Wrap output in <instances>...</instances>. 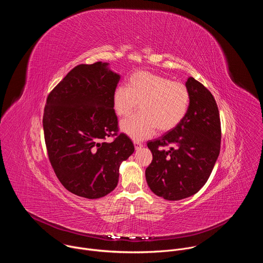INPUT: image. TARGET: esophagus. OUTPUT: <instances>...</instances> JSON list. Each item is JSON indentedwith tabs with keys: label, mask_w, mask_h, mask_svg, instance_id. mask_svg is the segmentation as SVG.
<instances>
[{
	"label": "esophagus",
	"mask_w": 263,
	"mask_h": 263,
	"mask_svg": "<svg viewBox=\"0 0 263 263\" xmlns=\"http://www.w3.org/2000/svg\"><path fill=\"white\" fill-rule=\"evenodd\" d=\"M134 146H135V149H136V151H138V149H140L143 145H142V143H140L139 141L134 140Z\"/></svg>",
	"instance_id": "esophagus-1"
}]
</instances>
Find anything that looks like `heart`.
I'll list each match as a JSON object with an SVG mask.
<instances>
[{"label": "heart", "instance_id": "b5f03b06", "mask_svg": "<svg viewBox=\"0 0 263 263\" xmlns=\"http://www.w3.org/2000/svg\"><path fill=\"white\" fill-rule=\"evenodd\" d=\"M191 101L190 90L181 82L172 81L149 71H137L128 86H118L114 92V109L120 119L139 114L124 122L121 129L134 139H145L156 130L167 132L184 119Z\"/></svg>", "mask_w": 263, "mask_h": 263}]
</instances>
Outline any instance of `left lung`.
<instances>
[{"instance_id":"1","label":"left lung","mask_w":263,"mask_h":263,"mask_svg":"<svg viewBox=\"0 0 263 263\" xmlns=\"http://www.w3.org/2000/svg\"><path fill=\"white\" fill-rule=\"evenodd\" d=\"M185 85L191 101L182 122L147 142L153 160L145 170L151 191L168 201L197 194L207 182L220 149V120L212 93L195 78ZM171 145L168 152L164 146Z\"/></svg>"}]
</instances>
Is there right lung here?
Returning a JSON list of instances; mask_svg holds the SVG:
<instances>
[{
  "label": "right lung",
  "instance_id": "add662e5",
  "mask_svg": "<svg viewBox=\"0 0 263 263\" xmlns=\"http://www.w3.org/2000/svg\"><path fill=\"white\" fill-rule=\"evenodd\" d=\"M120 79L106 62L79 64L48 96L43 126L49 159L73 195L99 199L111 193L121 163L134 152L131 139L118 134L114 92Z\"/></svg>",
  "mask_w": 263,
  "mask_h": 263
}]
</instances>
